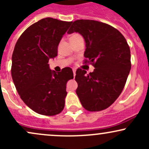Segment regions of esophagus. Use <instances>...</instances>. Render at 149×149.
<instances>
[{
	"label": "esophagus",
	"instance_id": "obj_1",
	"mask_svg": "<svg viewBox=\"0 0 149 149\" xmlns=\"http://www.w3.org/2000/svg\"><path fill=\"white\" fill-rule=\"evenodd\" d=\"M73 76H76V69H73Z\"/></svg>",
	"mask_w": 149,
	"mask_h": 149
}]
</instances>
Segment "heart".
<instances>
[{
    "mask_svg": "<svg viewBox=\"0 0 149 149\" xmlns=\"http://www.w3.org/2000/svg\"><path fill=\"white\" fill-rule=\"evenodd\" d=\"M79 37H81V36H80L79 35V34H78V33H74V34H73L72 36H71L70 38H79Z\"/></svg>",
    "mask_w": 149,
    "mask_h": 149,
    "instance_id": "obj_1",
    "label": "heart"
}]
</instances>
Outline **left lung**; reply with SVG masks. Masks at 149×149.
Listing matches in <instances>:
<instances>
[{
	"mask_svg": "<svg viewBox=\"0 0 149 149\" xmlns=\"http://www.w3.org/2000/svg\"><path fill=\"white\" fill-rule=\"evenodd\" d=\"M79 33L85 39V63L94 71L78 69L76 94L89 111L107 109L120 96L131 69L130 49L123 34L103 22L80 19L73 22L67 33Z\"/></svg>",
	"mask_w": 149,
	"mask_h": 149,
	"instance_id": "8db88e82",
	"label": "left lung"
}]
</instances>
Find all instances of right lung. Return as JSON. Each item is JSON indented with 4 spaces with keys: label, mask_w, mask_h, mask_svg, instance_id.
Listing matches in <instances>:
<instances>
[{
    "label": "right lung",
    "mask_w": 149,
    "mask_h": 149,
    "mask_svg": "<svg viewBox=\"0 0 149 149\" xmlns=\"http://www.w3.org/2000/svg\"><path fill=\"white\" fill-rule=\"evenodd\" d=\"M72 22L47 17L27 28L15 46L11 74L17 91L33 111L54 116L64 108L66 83L73 78L70 67L61 72L49 69L48 61L57 56L63 35Z\"/></svg>",
    "instance_id": "right-lung-1"
}]
</instances>
